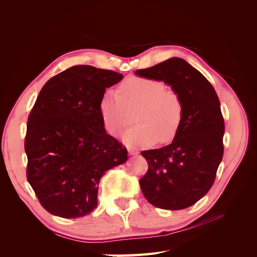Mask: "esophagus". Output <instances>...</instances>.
Wrapping results in <instances>:
<instances>
[{
    "label": "esophagus",
    "instance_id": "obj_1",
    "mask_svg": "<svg viewBox=\"0 0 257 257\" xmlns=\"http://www.w3.org/2000/svg\"><path fill=\"white\" fill-rule=\"evenodd\" d=\"M128 153L130 155H135V154H138V150L133 149V148H128Z\"/></svg>",
    "mask_w": 257,
    "mask_h": 257
}]
</instances>
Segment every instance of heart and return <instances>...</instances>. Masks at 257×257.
<instances>
[{
	"mask_svg": "<svg viewBox=\"0 0 257 257\" xmlns=\"http://www.w3.org/2000/svg\"><path fill=\"white\" fill-rule=\"evenodd\" d=\"M99 113L104 127L116 136L126 126L130 112L134 114L135 125L123 135L128 146H150L159 141H173L181 125L183 105L176 92L166 90L160 80L133 76L124 80L118 93L106 91L99 100Z\"/></svg>",
	"mask_w": 257,
	"mask_h": 257,
	"instance_id": "heart-1",
	"label": "heart"
}]
</instances>
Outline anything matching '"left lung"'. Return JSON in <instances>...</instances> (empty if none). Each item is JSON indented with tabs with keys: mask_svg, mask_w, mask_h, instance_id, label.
I'll use <instances>...</instances> for the list:
<instances>
[{
	"mask_svg": "<svg viewBox=\"0 0 257 257\" xmlns=\"http://www.w3.org/2000/svg\"><path fill=\"white\" fill-rule=\"evenodd\" d=\"M136 75L164 81L180 96L181 125L173 143L142 151L148 172L139 180L144 196L166 210L188 208L204 197L223 158L224 119L212 84L180 58H170Z\"/></svg>",
	"mask_w": 257,
	"mask_h": 257,
	"instance_id": "left-lung-1",
	"label": "left lung"
}]
</instances>
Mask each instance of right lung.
Here are the masks:
<instances>
[{
	"label": "right lung",
	"mask_w": 257,
	"mask_h": 257,
	"mask_svg": "<svg viewBox=\"0 0 257 257\" xmlns=\"http://www.w3.org/2000/svg\"><path fill=\"white\" fill-rule=\"evenodd\" d=\"M123 75L75 65L53 76L31 110L25 139L27 179L53 215L76 219L97 206L100 178L125 163L127 150L108 135L99 113L107 88Z\"/></svg>",
	"instance_id": "1"
}]
</instances>
